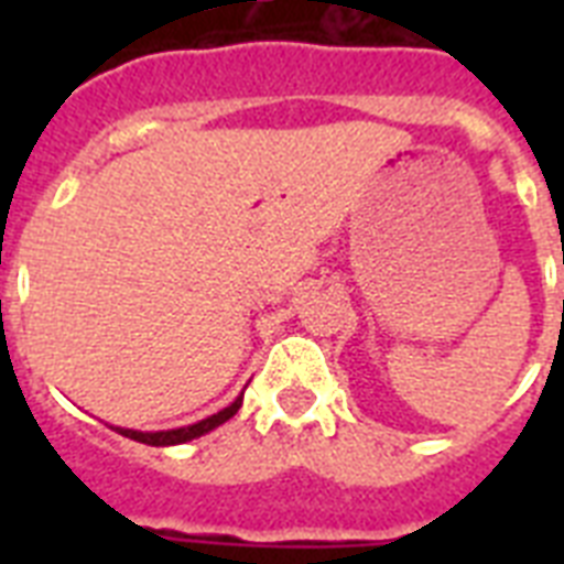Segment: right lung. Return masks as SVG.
<instances>
[{"instance_id": "obj_1", "label": "right lung", "mask_w": 564, "mask_h": 564, "mask_svg": "<svg viewBox=\"0 0 564 564\" xmlns=\"http://www.w3.org/2000/svg\"><path fill=\"white\" fill-rule=\"evenodd\" d=\"M242 406V392L237 394V401L228 403L225 410L213 412L207 419L195 421V424H187V427H175V430H154V433H145V430H131V427H113L119 436L134 438V442H143V445H154V447H166V445H184V442H193V438L204 436V433H210L219 424H225L228 419L237 415V410Z\"/></svg>"}]
</instances>
